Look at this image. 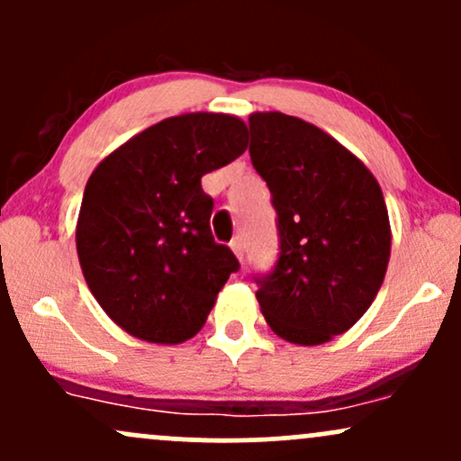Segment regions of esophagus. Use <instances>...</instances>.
Returning a JSON list of instances; mask_svg holds the SVG:
<instances>
[{
  "instance_id": "obj_1",
  "label": "esophagus",
  "mask_w": 461,
  "mask_h": 461,
  "mask_svg": "<svg viewBox=\"0 0 461 461\" xmlns=\"http://www.w3.org/2000/svg\"><path fill=\"white\" fill-rule=\"evenodd\" d=\"M231 251H234V256L238 258V262H242V258H245V242H242L240 236H236L234 240L230 242Z\"/></svg>"
}]
</instances>
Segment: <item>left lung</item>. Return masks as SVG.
<instances>
[{
    "label": "left lung",
    "instance_id": "left-lung-1",
    "mask_svg": "<svg viewBox=\"0 0 461 461\" xmlns=\"http://www.w3.org/2000/svg\"><path fill=\"white\" fill-rule=\"evenodd\" d=\"M249 156L273 194L279 260L256 299L284 340L316 347L351 330L388 271L384 193L356 153L299 116L249 114Z\"/></svg>",
    "mask_w": 461,
    "mask_h": 461
}]
</instances>
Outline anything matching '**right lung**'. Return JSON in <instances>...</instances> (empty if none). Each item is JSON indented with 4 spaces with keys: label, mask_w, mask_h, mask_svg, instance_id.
<instances>
[{
    "label": "right lung",
    "mask_w": 461,
    "mask_h": 461,
    "mask_svg": "<svg viewBox=\"0 0 461 461\" xmlns=\"http://www.w3.org/2000/svg\"><path fill=\"white\" fill-rule=\"evenodd\" d=\"M245 149L242 119L186 113L131 136L91 173L76 225L79 267L130 336L179 345L203 327L238 260L214 242L201 177Z\"/></svg>",
    "instance_id": "obj_1"
}]
</instances>
